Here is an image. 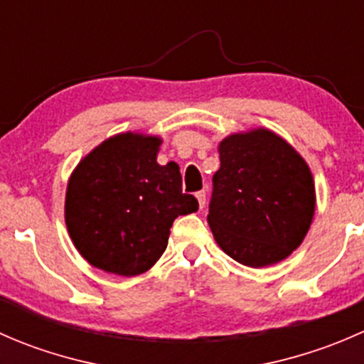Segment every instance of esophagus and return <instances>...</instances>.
Returning a JSON list of instances; mask_svg holds the SVG:
<instances>
[{
  "label": "esophagus",
  "mask_w": 364,
  "mask_h": 364,
  "mask_svg": "<svg viewBox=\"0 0 364 364\" xmlns=\"http://www.w3.org/2000/svg\"><path fill=\"white\" fill-rule=\"evenodd\" d=\"M197 200H199L200 208H204L205 200H208V193H205L204 190H200V192H197Z\"/></svg>",
  "instance_id": "obj_1"
}]
</instances>
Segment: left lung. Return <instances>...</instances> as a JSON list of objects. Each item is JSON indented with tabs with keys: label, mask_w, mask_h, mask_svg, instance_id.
<instances>
[{
	"label": "left lung",
	"mask_w": 364,
	"mask_h": 364,
	"mask_svg": "<svg viewBox=\"0 0 364 364\" xmlns=\"http://www.w3.org/2000/svg\"><path fill=\"white\" fill-rule=\"evenodd\" d=\"M208 223L223 252L248 267L287 259L315 213L310 167L266 128L232 134L218 146Z\"/></svg>",
	"instance_id": "1"
}]
</instances>
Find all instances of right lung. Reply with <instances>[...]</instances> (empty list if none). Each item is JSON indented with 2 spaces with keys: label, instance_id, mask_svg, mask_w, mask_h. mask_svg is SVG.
Masks as SVG:
<instances>
[{
  "label": "right lung",
  "instance_id": "right-lung-1",
  "mask_svg": "<svg viewBox=\"0 0 364 364\" xmlns=\"http://www.w3.org/2000/svg\"><path fill=\"white\" fill-rule=\"evenodd\" d=\"M160 144L153 135L117 134L70 176L65 222L91 266L121 277L144 273L167 248L172 222L199 209L183 193L178 164L156 161Z\"/></svg>",
  "mask_w": 364,
  "mask_h": 364
}]
</instances>
